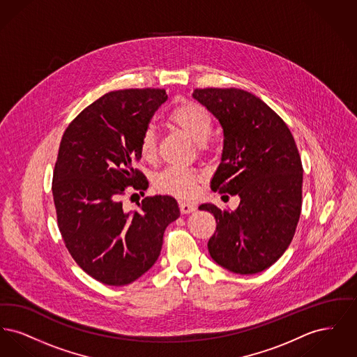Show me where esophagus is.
<instances>
[{"label": "esophagus", "instance_id": "1", "mask_svg": "<svg viewBox=\"0 0 357 357\" xmlns=\"http://www.w3.org/2000/svg\"><path fill=\"white\" fill-rule=\"evenodd\" d=\"M179 208H181L182 214H190V213L195 211V206L188 204V202H179Z\"/></svg>", "mask_w": 357, "mask_h": 357}]
</instances>
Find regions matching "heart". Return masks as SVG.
<instances>
[{"mask_svg": "<svg viewBox=\"0 0 357 357\" xmlns=\"http://www.w3.org/2000/svg\"><path fill=\"white\" fill-rule=\"evenodd\" d=\"M169 120L183 130L195 142L204 143L213 131L210 112L201 104L182 102L176 104L169 114ZM140 155L144 160H153L156 156V131L153 127L144 128L140 136ZM199 175L182 167H167L155 178V187L163 194L178 198H192L198 192Z\"/></svg>", "mask_w": 357, "mask_h": 357, "instance_id": "1", "label": "heart"}]
</instances>
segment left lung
Wrapping results in <instances>:
<instances>
[{
    "label": "left lung",
    "mask_w": 357,
    "mask_h": 357,
    "mask_svg": "<svg viewBox=\"0 0 357 357\" xmlns=\"http://www.w3.org/2000/svg\"><path fill=\"white\" fill-rule=\"evenodd\" d=\"M192 98L220 121L221 163L213 191L238 195L229 213L204 204L217 230L207 248L227 271L255 274L285 253L301 214L303 165L288 126L253 93L237 88L194 89Z\"/></svg>",
    "instance_id": "8db88e82"
}]
</instances>
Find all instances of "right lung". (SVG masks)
Masks as SVG:
<instances>
[{
	"label": "right lung",
	"instance_id": "add662e5",
	"mask_svg": "<svg viewBox=\"0 0 357 357\" xmlns=\"http://www.w3.org/2000/svg\"><path fill=\"white\" fill-rule=\"evenodd\" d=\"M166 100L165 89L105 93L75 118L60 143L52 183L59 229L76 264L105 285H128L149 272L166 227L181 215L170 195L147 197L135 211L120 201L128 187L140 194L149 187L134 166L142 132Z\"/></svg>",
	"mask_w": 357,
	"mask_h": 357
}]
</instances>
